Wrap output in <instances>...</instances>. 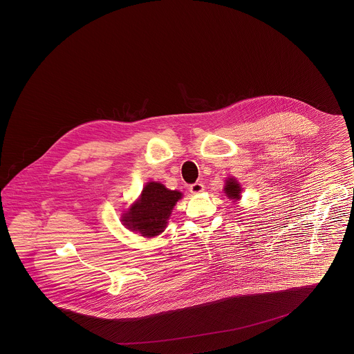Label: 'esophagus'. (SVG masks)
<instances>
[{
  "mask_svg": "<svg viewBox=\"0 0 354 354\" xmlns=\"http://www.w3.org/2000/svg\"><path fill=\"white\" fill-rule=\"evenodd\" d=\"M203 189H204V185L202 182H196V183L189 185V192L191 194H201V192H203Z\"/></svg>",
  "mask_w": 354,
  "mask_h": 354,
  "instance_id": "1",
  "label": "esophagus"
}]
</instances>
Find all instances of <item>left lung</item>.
Masks as SVG:
<instances>
[{
    "mask_svg": "<svg viewBox=\"0 0 354 354\" xmlns=\"http://www.w3.org/2000/svg\"><path fill=\"white\" fill-rule=\"evenodd\" d=\"M224 191H225L228 198H231V199H240V192H241L240 185H237V182L234 180V179L227 180V185L224 187Z\"/></svg>",
    "mask_w": 354,
    "mask_h": 354,
    "instance_id": "obj_1",
    "label": "left lung"
}]
</instances>
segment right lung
Returning a JSON list of instances; mask_svg holds the SVG:
<instances>
[{
  "label": "right lung",
  "instance_id": "1",
  "mask_svg": "<svg viewBox=\"0 0 354 354\" xmlns=\"http://www.w3.org/2000/svg\"><path fill=\"white\" fill-rule=\"evenodd\" d=\"M180 198V192L151 182L143 188L140 199L130 208L122 221L129 230L138 231L142 236L159 235L165 231L171 211Z\"/></svg>",
  "mask_w": 354,
  "mask_h": 354
}]
</instances>
